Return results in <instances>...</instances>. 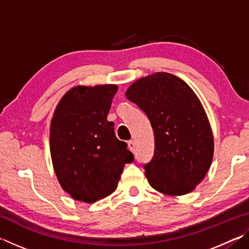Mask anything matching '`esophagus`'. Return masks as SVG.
Returning a JSON list of instances; mask_svg holds the SVG:
<instances>
[{
	"label": "esophagus",
	"instance_id": "34e87169",
	"mask_svg": "<svg viewBox=\"0 0 249 249\" xmlns=\"http://www.w3.org/2000/svg\"><path fill=\"white\" fill-rule=\"evenodd\" d=\"M127 146H128V149H129L130 151H134L135 145H134V142H133V141H128V142H127Z\"/></svg>",
	"mask_w": 249,
	"mask_h": 249
}]
</instances>
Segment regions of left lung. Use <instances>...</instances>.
Segmentation results:
<instances>
[{
  "mask_svg": "<svg viewBox=\"0 0 249 249\" xmlns=\"http://www.w3.org/2000/svg\"><path fill=\"white\" fill-rule=\"evenodd\" d=\"M126 98L146 113L155 134V154L145 176L167 196L193 191L209 171L214 153L210 122L200 99L175 74L155 72L138 79Z\"/></svg>",
  "mask_w": 249,
  "mask_h": 249,
  "instance_id": "8db88e82",
  "label": "left lung"
}]
</instances>
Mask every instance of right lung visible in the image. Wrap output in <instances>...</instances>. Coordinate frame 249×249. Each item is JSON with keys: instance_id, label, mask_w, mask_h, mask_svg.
<instances>
[{"instance_id": "right-lung-1", "label": "right lung", "mask_w": 249, "mask_h": 249, "mask_svg": "<svg viewBox=\"0 0 249 249\" xmlns=\"http://www.w3.org/2000/svg\"><path fill=\"white\" fill-rule=\"evenodd\" d=\"M119 87L71 88L54 109L49 147L54 174L74 200L93 203L115 191L134 156L119 141L107 114Z\"/></svg>"}]
</instances>
